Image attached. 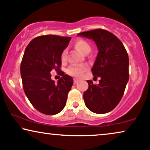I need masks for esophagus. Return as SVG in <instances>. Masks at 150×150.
Segmentation results:
<instances>
[{
	"label": "esophagus",
	"instance_id": "34e87169",
	"mask_svg": "<svg viewBox=\"0 0 150 150\" xmlns=\"http://www.w3.org/2000/svg\"><path fill=\"white\" fill-rule=\"evenodd\" d=\"M79 82V81L78 79H74V84H76V83H78Z\"/></svg>",
	"mask_w": 150,
	"mask_h": 150
}]
</instances>
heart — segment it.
<instances>
[{
  "mask_svg": "<svg viewBox=\"0 0 150 150\" xmlns=\"http://www.w3.org/2000/svg\"><path fill=\"white\" fill-rule=\"evenodd\" d=\"M74 47L83 54H87L91 51V46L88 42L84 40H76L73 44ZM67 51L63 50L61 54V61L62 63H65L67 62ZM87 70V66L78 65L71 66L67 69V73L69 76L75 78H81L83 76V74Z\"/></svg>",
  "mask_w": 150,
  "mask_h": 150,
  "instance_id": "heart-1",
  "label": "heart"
}]
</instances>
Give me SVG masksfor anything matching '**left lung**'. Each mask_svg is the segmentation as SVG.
Here are the masks:
<instances>
[{"label": "left lung", "mask_w": 150, "mask_h": 150, "mask_svg": "<svg viewBox=\"0 0 150 150\" xmlns=\"http://www.w3.org/2000/svg\"><path fill=\"white\" fill-rule=\"evenodd\" d=\"M96 42L98 53L92 71L100 77L98 85L87 81L83 94L85 105L96 114H105L117 106L129 80V58L122 42L108 31L96 29L78 34Z\"/></svg>", "instance_id": "left-lung-1"}]
</instances>
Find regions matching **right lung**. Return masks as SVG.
<instances>
[{
  "mask_svg": "<svg viewBox=\"0 0 150 150\" xmlns=\"http://www.w3.org/2000/svg\"><path fill=\"white\" fill-rule=\"evenodd\" d=\"M70 40L44 35L34 38L25 49L21 64L23 89L31 104L42 114L54 115L66 105L74 81L61 70V54ZM52 69L62 76L57 84L51 79Z\"/></svg>",
  "mask_w": 150,
  "mask_h": 150,
  "instance_id": "right-lung-1",
  "label": "right lung"
}]
</instances>
